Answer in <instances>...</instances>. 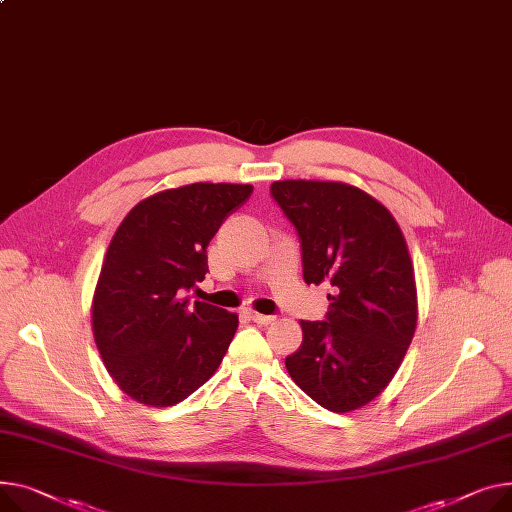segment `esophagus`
I'll return each instance as SVG.
<instances>
[{
	"label": "esophagus",
	"instance_id": "34e87169",
	"mask_svg": "<svg viewBox=\"0 0 512 512\" xmlns=\"http://www.w3.org/2000/svg\"><path fill=\"white\" fill-rule=\"evenodd\" d=\"M247 315H249V319L255 321L257 325H269V323H274V317L261 315V313H257V311H247Z\"/></svg>",
	"mask_w": 512,
	"mask_h": 512
}]
</instances>
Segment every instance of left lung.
<instances>
[{
  "mask_svg": "<svg viewBox=\"0 0 512 512\" xmlns=\"http://www.w3.org/2000/svg\"><path fill=\"white\" fill-rule=\"evenodd\" d=\"M271 195L298 232L304 282L333 288L325 321H300L286 368L325 410L354 412L387 389L416 333L403 232L381 201L342 181H276Z\"/></svg>",
  "mask_w": 512,
  "mask_h": 512,
  "instance_id": "1",
  "label": "left lung"
}]
</instances>
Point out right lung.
I'll list each match as a JSON object with an SVG mask.
<instances>
[{
  "label": "right lung",
  "instance_id": "obj_1",
  "mask_svg": "<svg viewBox=\"0 0 512 512\" xmlns=\"http://www.w3.org/2000/svg\"><path fill=\"white\" fill-rule=\"evenodd\" d=\"M253 185L191 183L129 210L102 259L92 333L105 368L131 399L168 407L218 370L238 315L187 290L206 278L208 245Z\"/></svg>",
  "mask_w": 512,
  "mask_h": 512
}]
</instances>
